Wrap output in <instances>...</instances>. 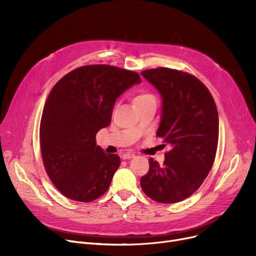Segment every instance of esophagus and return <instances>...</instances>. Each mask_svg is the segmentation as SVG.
Returning <instances> with one entry per match:
<instances>
[{"label":"esophagus","mask_w":256,"mask_h":256,"mask_svg":"<svg viewBox=\"0 0 256 256\" xmlns=\"http://www.w3.org/2000/svg\"><path fill=\"white\" fill-rule=\"evenodd\" d=\"M134 156H135V154H130V152L124 154L122 156H121V158H122V160H128V158H132Z\"/></svg>","instance_id":"esophagus-1"}]
</instances>
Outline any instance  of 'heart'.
I'll return each mask as SVG.
<instances>
[{"instance_id":"heart-1","label":"heart","mask_w":256,"mask_h":256,"mask_svg":"<svg viewBox=\"0 0 256 256\" xmlns=\"http://www.w3.org/2000/svg\"><path fill=\"white\" fill-rule=\"evenodd\" d=\"M148 102H156V98L150 92H140L132 100L134 106H139Z\"/></svg>"}]
</instances>
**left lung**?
Returning a JSON list of instances; mask_svg holds the SVG:
<instances>
[{"instance_id": "obj_1", "label": "left lung", "mask_w": 256, "mask_h": 256, "mask_svg": "<svg viewBox=\"0 0 256 256\" xmlns=\"http://www.w3.org/2000/svg\"><path fill=\"white\" fill-rule=\"evenodd\" d=\"M141 74L162 98L156 136L171 145L163 166L150 158L141 188L156 202H180L199 189L214 164L219 137L217 106L208 89L190 74L160 67Z\"/></svg>"}]
</instances>
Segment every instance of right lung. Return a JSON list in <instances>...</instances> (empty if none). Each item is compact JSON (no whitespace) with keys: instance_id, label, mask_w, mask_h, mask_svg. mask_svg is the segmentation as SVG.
<instances>
[{"instance_id":"obj_1","label":"right lung","mask_w":256,"mask_h":256,"mask_svg":"<svg viewBox=\"0 0 256 256\" xmlns=\"http://www.w3.org/2000/svg\"><path fill=\"white\" fill-rule=\"evenodd\" d=\"M140 76L110 65H86L52 87L40 121V148L52 182L65 197L90 202L109 189L120 166L117 154L96 145L111 122L116 100Z\"/></svg>"}]
</instances>
